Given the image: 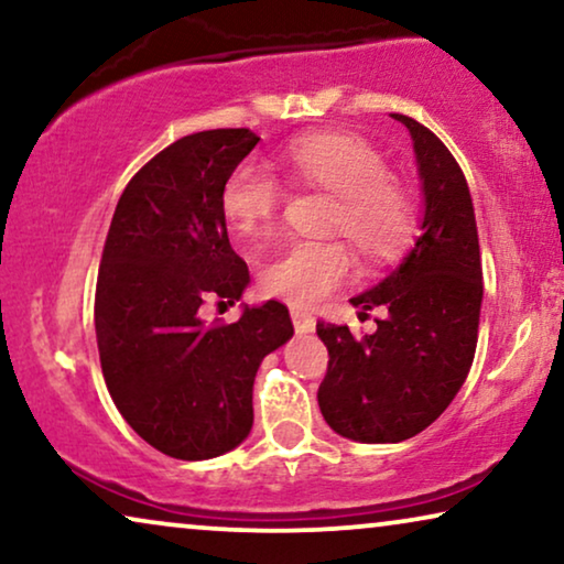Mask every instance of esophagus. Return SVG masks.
Here are the masks:
<instances>
[{"label": "esophagus", "instance_id": "esophagus-1", "mask_svg": "<svg viewBox=\"0 0 564 564\" xmlns=\"http://www.w3.org/2000/svg\"><path fill=\"white\" fill-rule=\"evenodd\" d=\"M290 315H292V326H295L297 334H311L315 328V318L311 313H305L303 307H290Z\"/></svg>", "mask_w": 564, "mask_h": 564}]
</instances>
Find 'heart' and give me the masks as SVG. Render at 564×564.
I'll return each mask as SVG.
<instances>
[{"mask_svg":"<svg viewBox=\"0 0 564 564\" xmlns=\"http://www.w3.org/2000/svg\"><path fill=\"white\" fill-rule=\"evenodd\" d=\"M295 180L338 197L334 230L369 261H384L411 241L415 203L390 176L384 153L357 133H313L282 153ZM282 203L280 180L257 161L238 164L223 184L220 207L228 226L246 238L264 230ZM351 253L336 241H290L264 267L267 292L295 305H315L349 280Z\"/></svg>","mask_w":564,"mask_h":564,"instance_id":"b5f03b06","label":"heart"}]
</instances>
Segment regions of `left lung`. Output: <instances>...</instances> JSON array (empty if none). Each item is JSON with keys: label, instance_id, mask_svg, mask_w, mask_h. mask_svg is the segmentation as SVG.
<instances>
[{"label": "left lung", "instance_id": "left-lung-1", "mask_svg": "<svg viewBox=\"0 0 564 564\" xmlns=\"http://www.w3.org/2000/svg\"><path fill=\"white\" fill-rule=\"evenodd\" d=\"M423 218L421 236L390 274L351 297L359 318L382 307L375 334L318 321L328 372L318 388L323 419L338 436L398 444L431 426L467 380L482 305L475 207L449 149L408 115Z\"/></svg>", "mask_w": 564, "mask_h": 564}]
</instances>
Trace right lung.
I'll return each instance as SVG.
<instances>
[{"label":"right lung","mask_w":564,"mask_h":564,"mask_svg":"<svg viewBox=\"0 0 564 564\" xmlns=\"http://www.w3.org/2000/svg\"><path fill=\"white\" fill-rule=\"evenodd\" d=\"M249 128L184 135L128 182L97 276L95 328L112 403L143 442L174 459H213L253 426V377L288 344V307L243 305L207 326V297L234 305L249 288L230 249L223 184L253 151Z\"/></svg>","instance_id":"obj_1"}]
</instances>
